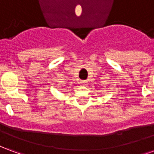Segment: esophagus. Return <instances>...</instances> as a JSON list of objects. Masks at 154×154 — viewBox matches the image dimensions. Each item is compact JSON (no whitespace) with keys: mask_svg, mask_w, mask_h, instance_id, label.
Listing matches in <instances>:
<instances>
[{"mask_svg":"<svg viewBox=\"0 0 154 154\" xmlns=\"http://www.w3.org/2000/svg\"><path fill=\"white\" fill-rule=\"evenodd\" d=\"M87 81H80L81 85H87Z\"/></svg>","mask_w":154,"mask_h":154,"instance_id":"34e87169","label":"esophagus"}]
</instances>
